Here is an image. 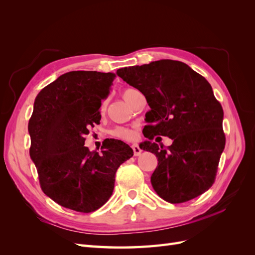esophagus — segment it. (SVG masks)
I'll list each match as a JSON object with an SVG mask.
<instances>
[{
	"mask_svg": "<svg viewBox=\"0 0 255 255\" xmlns=\"http://www.w3.org/2000/svg\"><path fill=\"white\" fill-rule=\"evenodd\" d=\"M132 149H133V151H134V155H135V156L140 155L141 149L139 148V145H138L137 143H133V144H132Z\"/></svg>",
	"mask_w": 255,
	"mask_h": 255,
	"instance_id": "34e87169",
	"label": "esophagus"
}]
</instances>
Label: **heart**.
Listing matches in <instances>:
<instances>
[{
    "mask_svg": "<svg viewBox=\"0 0 255 255\" xmlns=\"http://www.w3.org/2000/svg\"><path fill=\"white\" fill-rule=\"evenodd\" d=\"M135 89H130V88H128V89H125L122 92V96L123 98H125L127 100V98L128 97V95L130 94V92L134 91ZM111 134L114 136V137H117V138H120V139H132V138L134 137V130L132 128H125V127H117L115 128Z\"/></svg>",
    "mask_w": 255,
    "mask_h": 255,
    "instance_id": "obj_1",
    "label": "heart"
}]
</instances>
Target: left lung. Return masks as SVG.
Wrapping results in <instances>:
<instances>
[{"mask_svg":"<svg viewBox=\"0 0 255 255\" xmlns=\"http://www.w3.org/2000/svg\"><path fill=\"white\" fill-rule=\"evenodd\" d=\"M118 76L145 97L142 150L154 153L158 164L151 175L156 194L169 203H183L211 188L226 145L223 110L212 86L182 61L160 59L148 65L126 67ZM167 135L165 148L150 140Z\"/></svg>","mask_w":255,"mask_h":255,"instance_id":"1","label":"left lung"}]
</instances>
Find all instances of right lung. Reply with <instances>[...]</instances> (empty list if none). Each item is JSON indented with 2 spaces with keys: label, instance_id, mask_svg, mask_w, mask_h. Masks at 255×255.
<instances>
[{
  "label": "right lung",
  "instance_id": "obj_1",
  "mask_svg": "<svg viewBox=\"0 0 255 255\" xmlns=\"http://www.w3.org/2000/svg\"><path fill=\"white\" fill-rule=\"evenodd\" d=\"M115 73L71 71L45 86L35 99L28 121L29 155L42 191L59 205L91 213L113 194L119 166L133 156L129 145L105 139L101 151H89L85 135L100 125L101 101Z\"/></svg>",
  "mask_w": 255,
  "mask_h": 255
}]
</instances>
